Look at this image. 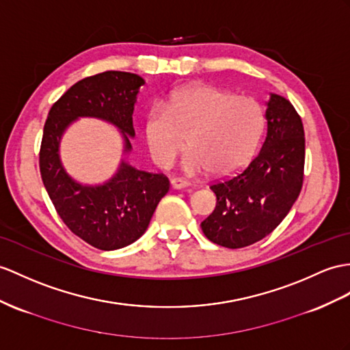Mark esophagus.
<instances>
[{
	"label": "esophagus",
	"mask_w": 350,
	"mask_h": 350,
	"mask_svg": "<svg viewBox=\"0 0 350 350\" xmlns=\"http://www.w3.org/2000/svg\"><path fill=\"white\" fill-rule=\"evenodd\" d=\"M170 184H172V187H174V189H176V190L191 191V189H193V185L189 181H184V180H181V178H172V181H170Z\"/></svg>",
	"instance_id": "obj_1"
}]
</instances>
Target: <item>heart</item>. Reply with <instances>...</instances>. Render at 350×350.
<instances>
[{
    "instance_id": "obj_1",
    "label": "heart",
    "mask_w": 350,
    "mask_h": 350,
    "mask_svg": "<svg viewBox=\"0 0 350 350\" xmlns=\"http://www.w3.org/2000/svg\"><path fill=\"white\" fill-rule=\"evenodd\" d=\"M264 129V111L250 96L209 84H191L172 92L163 105L150 109L146 141L151 159L161 169L172 167L189 147L187 174H234L248 163Z\"/></svg>"
}]
</instances>
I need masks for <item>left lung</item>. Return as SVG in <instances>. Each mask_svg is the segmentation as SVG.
<instances>
[{"label": "left lung", "instance_id": "left-lung-1", "mask_svg": "<svg viewBox=\"0 0 350 350\" xmlns=\"http://www.w3.org/2000/svg\"><path fill=\"white\" fill-rule=\"evenodd\" d=\"M267 135L248 165L211 184L214 212L202 221L211 242L245 248L270 234L293 208L304 176V129L288 99L271 93L266 109Z\"/></svg>", "mask_w": 350, "mask_h": 350}]
</instances>
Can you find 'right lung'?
I'll return each mask as SVG.
<instances>
[{"mask_svg": "<svg viewBox=\"0 0 350 350\" xmlns=\"http://www.w3.org/2000/svg\"><path fill=\"white\" fill-rule=\"evenodd\" d=\"M142 77L105 71L75 83L49 111L40 148L41 180L66 227L102 251L120 250L146 233L159 202L169 191L163 174H151L122 161L117 174L102 185H81L65 172L59 144L79 117H95L117 126L129 152L133 105Z\"/></svg>", "mask_w": 350, "mask_h": 350, "instance_id": "obj_1", "label": "right lung"}]
</instances>
